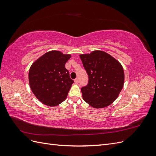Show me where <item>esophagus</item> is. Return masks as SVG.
<instances>
[{
	"label": "esophagus",
	"instance_id": "34e87169",
	"mask_svg": "<svg viewBox=\"0 0 156 156\" xmlns=\"http://www.w3.org/2000/svg\"><path fill=\"white\" fill-rule=\"evenodd\" d=\"M74 81H75V83H76V84L79 83V79H78V78H76V79H75V80H74Z\"/></svg>",
	"mask_w": 156,
	"mask_h": 156
}]
</instances>
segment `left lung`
<instances>
[{
	"instance_id": "left-lung-1",
	"label": "left lung",
	"mask_w": 156,
	"mask_h": 156,
	"mask_svg": "<svg viewBox=\"0 0 156 156\" xmlns=\"http://www.w3.org/2000/svg\"><path fill=\"white\" fill-rule=\"evenodd\" d=\"M88 75L81 88L83 98L94 108L107 107L116 100L124 83V72L119 61L102 51L80 55Z\"/></svg>"
}]
</instances>
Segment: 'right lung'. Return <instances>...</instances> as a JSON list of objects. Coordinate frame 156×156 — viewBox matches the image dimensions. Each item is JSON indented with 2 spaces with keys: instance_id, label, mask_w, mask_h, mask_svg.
Masks as SVG:
<instances>
[{
  "instance_id": "1",
  "label": "right lung",
  "mask_w": 156,
  "mask_h": 156,
  "mask_svg": "<svg viewBox=\"0 0 156 156\" xmlns=\"http://www.w3.org/2000/svg\"><path fill=\"white\" fill-rule=\"evenodd\" d=\"M70 57V55L51 51L32 64L29 73L30 87L33 94L44 104L54 107L66 99L74 83L65 68Z\"/></svg>"
}]
</instances>
